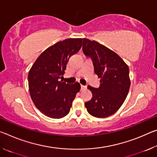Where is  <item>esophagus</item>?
I'll return each mask as SVG.
<instances>
[{
  "mask_svg": "<svg viewBox=\"0 0 157 157\" xmlns=\"http://www.w3.org/2000/svg\"><path fill=\"white\" fill-rule=\"evenodd\" d=\"M86 89V86H84V85H81V90H82V91H83V90H85Z\"/></svg>",
  "mask_w": 157,
  "mask_h": 157,
  "instance_id": "obj_1",
  "label": "esophagus"
}]
</instances>
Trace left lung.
I'll return each mask as SVG.
<instances>
[{
  "label": "left lung",
  "instance_id": "8db88e82",
  "mask_svg": "<svg viewBox=\"0 0 157 157\" xmlns=\"http://www.w3.org/2000/svg\"><path fill=\"white\" fill-rule=\"evenodd\" d=\"M82 50L92 59L94 72L100 78L99 88L87 87L93 97L85 107L96 118L110 116L120 109L128 94L131 84L128 66L115 52L95 41L84 38Z\"/></svg>",
  "mask_w": 157,
  "mask_h": 157
}]
</instances>
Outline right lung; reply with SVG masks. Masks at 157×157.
I'll use <instances>...</instances> for the list:
<instances>
[{
    "label": "right lung",
    "mask_w": 157,
    "mask_h": 157,
    "mask_svg": "<svg viewBox=\"0 0 157 157\" xmlns=\"http://www.w3.org/2000/svg\"><path fill=\"white\" fill-rule=\"evenodd\" d=\"M82 39H66L55 44L39 55L28 73L29 91L36 108L49 118H61L70 111L78 82L71 84L59 81L64 75L66 64L80 50Z\"/></svg>",
    "instance_id": "add662e5"
}]
</instances>
